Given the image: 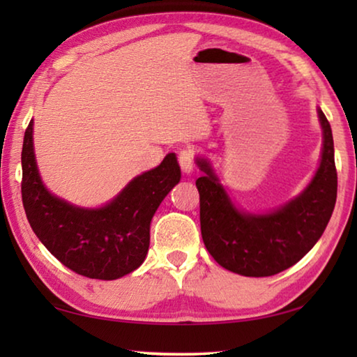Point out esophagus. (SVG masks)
I'll return each instance as SVG.
<instances>
[{
  "mask_svg": "<svg viewBox=\"0 0 357 357\" xmlns=\"http://www.w3.org/2000/svg\"><path fill=\"white\" fill-rule=\"evenodd\" d=\"M179 167L181 170H183L184 173H192L193 170H195V153H193V149L190 148H184L183 151L179 153Z\"/></svg>",
  "mask_w": 357,
  "mask_h": 357,
  "instance_id": "1",
  "label": "esophagus"
}]
</instances>
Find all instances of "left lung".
Returning a JSON list of instances; mask_svg holds the SVG:
<instances>
[{
	"instance_id": "obj_1",
	"label": "left lung",
	"mask_w": 357,
	"mask_h": 357,
	"mask_svg": "<svg viewBox=\"0 0 357 357\" xmlns=\"http://www.w3.org/2000/svg\"><path fill=\"white\" fill-rule=\"evenodd\" d=\"M323 129L321 162L307 189L269 214L241 213L229 202L209 162L197 159L200 225L208 252L231 273L269 277L291 268L321 238L337 200L334 140L329 121L318 108Z\"/></svg>"
}]
</instances>
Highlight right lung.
I'll return each instance as SVG.
<instances>
[{"mask_svg":"<svg viewBox=\"0 0 357 357\" xmlns=\"http://www.w3.org/2000/svg\"><path fill=\"white\" fill-rule=\"evenodd\" d=\"M179 179L176 155L170 153L159 167L132 179L104 208H77L42 184L33 149V121L25 130L22 200L29 225L53 257L89 279H119L144 261L151 219Z\"/></svg>","mask_w":357,"mask_h":357,"instance_id":"obj_1","label":"right lung"}]
</instances>
